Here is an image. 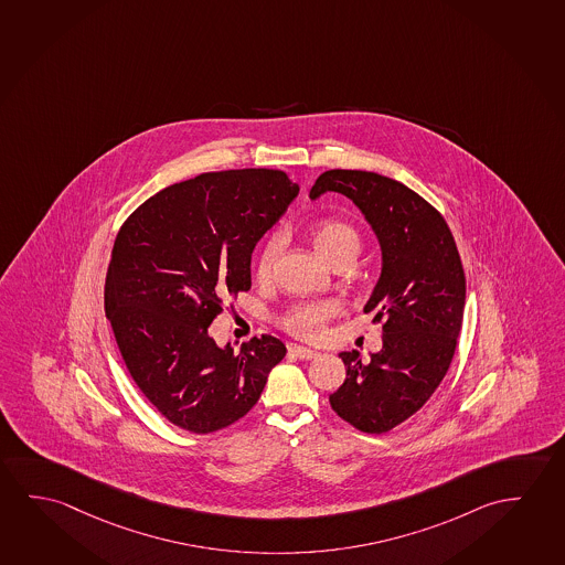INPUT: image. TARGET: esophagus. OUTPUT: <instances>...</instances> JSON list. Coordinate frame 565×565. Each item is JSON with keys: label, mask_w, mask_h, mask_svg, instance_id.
Masks as SVG:
<instances>
[{"label": "esophagus", "mask_w": 565, "mask_h": 565, "mask_svg": "<svg viewBox=\"0 0 565 565\" xmlns=\"http://www.w3.org/2000/svg\"><path fill=\"white\" fill-rule=\"evenodd\" d=\"M288 351L298 359H313L318 355V351L308 350V348H302V345H296V343H288Z\"/></svg>", "instance_id": "esophagus-1"}]
</instances>
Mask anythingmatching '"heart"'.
<instances>
[{"label":"heart","instance_id":"heart-1","mask_svg":"<svg viewBox=\"0 0 565 565\" xmlns=\"http://www.w3.org/2000/svg\"><path fill=\"white\" fill-rule=\"evenodd\" d=\"M312 243L316 252L322 255L330 265L341 259H355L359 253V233L355 227L341 220H322L313 225ZM280 252V235L273 233L260 243L253 260V273L257 280H267L275 267ZM338 308L332 302H305L288 308L282 316V326L287 332L302 340H313L323 332V326L332 320Z\"/></svg>","mask_w":565,"mask_h":565}]
</instances>
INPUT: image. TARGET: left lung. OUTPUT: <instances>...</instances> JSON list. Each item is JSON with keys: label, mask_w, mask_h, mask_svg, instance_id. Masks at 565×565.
<instances>
[{"label": "left lung", "mask_w": 565, "mask_h": 565, "mask_svg": "<svg viewBox=\"0 0 565 565\" xmlns=\"http://www.w3.org/2000/svg\"><path fill=\"white\" fill-rule=\"evenodd\" d=\"M340 192L376 233L383 270L365 312L383 323V350L361 361L343 351L348 376L330 394L333 413L367 434H385L428 403L448 373L463 322L466 273L444 215L398 180L333 169L310 198Z\"/></svg>", "instance_id": "1"}]
</instances>
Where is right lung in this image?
I'll return each instance as SVG.
<instances>
[{"instance_id":"1","label":"right lung","mask_w":565,"mask_h":565,"mask_svg":"<svg viewBox=\"0 0 565 565\" xmlns=\"http://www.w3.org/2000/svg\"><path fill=\"white\" fill-rule=\"evenodd\" d=\"M296 194L277 169L204 172L145 200L117 232L106 316L135 385L182 430L243 418L287 353L267 333L222 350L207 328L252 288L253 249Z\"/></svg>"}]
</instances>
